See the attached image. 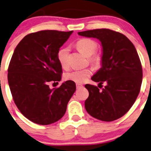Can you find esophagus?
Masks as SVG:
<instances>
[{"label": "esophagus", "instance_id": "esophagus-1", "mask_svg": "<svg viewBox=\"0 0 151 151\" xmlns=\"http://www.w3.org/2000/svg\"><path fill=\"white\" fill-rule=\"evenodd\" d=\"M76 86H77V89H80V88H82V87H83V85H82V84L77 83V84H76Z\"/></svg>", "mask_w": 151, "mask_h": 151}]
</instances>
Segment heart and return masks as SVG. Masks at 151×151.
<instances>
[{"label":"heart","mask_w":151,"mask_h":151,"mask_svg":"<svg viewBox=\"0 0 151 151\" xmlns=\"http://www.w3.org/2000/svg\"><path fill=\"white\" fill-rule=\"evenodd\" d=\"M77 49L88 57L89 62L95 67H99L102 62L101 55L96 53L97 43L94 40L89 38H82L79 40L76 43ZM69 48L68 47H63L58 50L57 53V58L61 67L66 69L69 66ZM92 74V69L90 68H85L83 69H75L67 72L65 74V79L66 80L72 81L76 83H82L85 82Z\"/></svg>","instance_id":"obj_1"}]
</instances>
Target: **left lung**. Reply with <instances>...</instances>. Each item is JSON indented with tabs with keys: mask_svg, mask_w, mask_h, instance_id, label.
Wrapping results in <instances>:
<instances>
[{
	"mask_svg": "<svg viewBox=\"0 0 151 151\" xmlns=\"http://www.w3.org/2000/svg\"><path fill=\"white\" fill-rule=\"evenodd\" d=\"M78 35L101 42L102 67L91 79L101 85L106 84L104 88L98 86L101 89L85 85L89 92L85 109L101 121L118 119L132 106L140 90L142 69L135 47L123 34L109 29L88 30Z\"/></svg>",
	"mask_w": 151,
	"mask_h": 151,
	"instance_id": "1",
	"label": "left lung"
}]
</instances>
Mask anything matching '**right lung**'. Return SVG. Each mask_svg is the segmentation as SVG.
Instances as JSON below:
<instances>
[{"instance_id": "right-lung-1", "label": "right lung", "mask_w": 151, "mask_h": 151, "mask_svg": "<svg viewBox=\"0 0 151 151\" xmlns=\"http://www.w3.org/2000/svg\"><path fill=\"white\" fill-rule=\"evenodd\" d=\"M73 31L42 30L30 33L14 50L8 69L13 99L20 112L34 123L47 125L66 113L76 90L72 81L50 89V82H59L62 67L57 53Z\"/></svg>"}]
</instances>
